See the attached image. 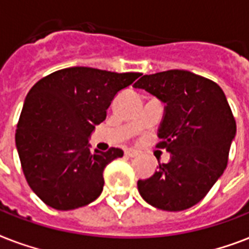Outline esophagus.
I'll list each match as a JSON object with an SVG mask.
<instances>
[{"label": "esophagus", "instance_id": "1", "mask_svg": "<svg viewBox=\"0 0 249 249\" xmlns=\"http://www.w3.org/2000/svg\"><path fill=\"white\" fill-rule=\"evenodd\" d=\"M125 155L129 156V158H134V156L138 155V151H136V150H133V148H126L125 150Z\"/></svg>", "mask_w": 249, "mask_h": 249}]
</instances>
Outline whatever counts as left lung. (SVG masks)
I'll return each instance as SVG.
<instances>
[{
    "instance_id": "8db88e82",
    "label": "left lung",
    "mask_w": 249,
    "mask_h": 249,
    "mask_svg": "<svg viewBox=\"0 0 249 249\" xmlns=\"http://www.w3.org/2000/svg\"><path fill=\"white\" fill-rule=\"evenodd\" d=\"M144 89L164 103L158 129L159 148L170 154L168 163L137 186L155 208L178 212L197 204L222 176L235 138L236 124L220 86L185 70L142 76Z\"/></svg>"
}]
</instances>
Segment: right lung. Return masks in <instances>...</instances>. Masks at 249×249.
Here are the masks:
<instances>
[{
	"instance_id": "1",
	"label": "right lung",
	"mask_w": 249,
	"mask_h": 249,
	"mask_svg": "<svg viewBox=\"0 0 249 249\" xmlns=\"http://www.w3.org/2000/svg\"><path fill=\"white\" fill-rule=\"evenodd\" d=\"M140 73L71 67L41 79L25 97L15 143L25 179L45 204L71 211L101 195L103 170L120 148L90 150L89 138L107 108Z\"/></svg>"
}]
</instances>
